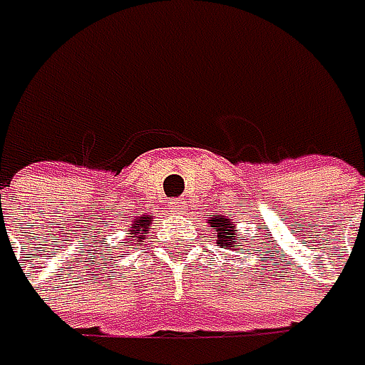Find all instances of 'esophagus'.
<instances>
[{
    "mask_svg": "<svg viewBox=\"0 0 365 365\" xmlns=\"http://www.w3.org/2000/svg\"><path fill=\"white\" fill-rule=\"evenodd\" d=\"M170 211H174V213H185L187 211V203L180 201V199H174V201H170Z\"/></svg>",
    "mask_w": 365,
    "mask_h": 365,
    "instance_id": "1",
    "label": "esophagus"
}]
</instances>
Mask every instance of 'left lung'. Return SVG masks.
<instances>
[{"mask_svg":"<svg viewBox=\"0 0 365 365\" xmlns=\"http://www.w3.org/2000/svg\"><path fill=\"white\" fill-rule=\"evenodd\" d=\"M211 230L217 234V246H222V248H230V246H240L236 242V234H234V222H230L226 220L224 215H220V217H211L210 220Z\"/></svg>","mask_w":365,"mask_h":365,"instance_id":"left-lung-1","label":"left lung"}]
</instances>
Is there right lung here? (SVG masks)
Instances as JSON below:
<instances>
[{
	"label": "right lung",
	"mask_w": 365,
	"mask_h": 365,
	"mask_svg": "<svg viewBox=\"0 0 365 365\" xmlns=\"http://www.w3.org/2000/svg\"><path fill=\"white\" fill-rule=\"evenodd\" d=\"M150 220H152V217H141L137 224H133V230H131V234H133V236H129V238H133V240H137V238H145V236H141V234H148Z\"/></svg>",
	"instance_id": "add662e5"
}]
</instances>
